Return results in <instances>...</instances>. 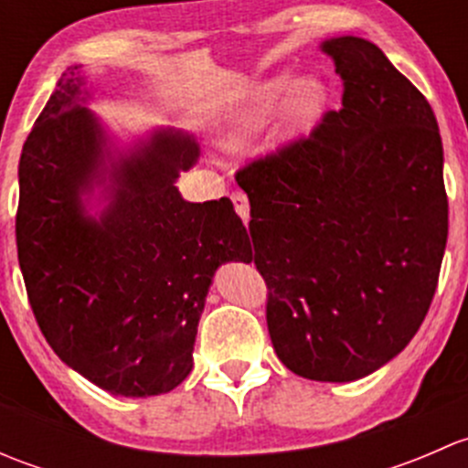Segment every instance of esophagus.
<instances>
[{"instance_id":"obj_1","label":"esophagus","mask_w":468,"mask_h":468,"mask_svg":"<svg viewBox=\"0 0 468 468\" xmlns=\"http://www.w3.org/2000/svg\"><path fill=\"white\" fill-rule=\"evenodd\" d=\"M230 199H233V204H235V212L242 217L244 224H249V199H247V195H242V192H233V195H230Z\"/></svg>"}]
</instances>
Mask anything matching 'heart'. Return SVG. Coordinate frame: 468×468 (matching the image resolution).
<instances>
[{
  "mask_svg": "<svg viewBox=\"0 0 468 468\" xmlns=\"http://www.w3.org/2000/svg\"><path fill=\"white\" fill-rule=\"evenodd\" d=\"M324 106L325 88L317 79L294 81L292 74H278V77L269 79V81L251 90L242 111L226 133V146H238L247 138H251L278 108H281L282 115V135L299 138L317 124Z\"/></svg>",
  "mask_w": 468,
  "mask_h": 468,
  "instance_id": "obj_1",
  "label": "heart"
}]
</instances>
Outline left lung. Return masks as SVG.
Wrapping results in <instances>:
<instances>
[{"label": "left lung", "mask_w": 468, "mask_h": 468, "mask_svg": "<svg viewBox=\"0 0 468 468\" xmlns=\"http://www.w3.org/2000/svg\"><path fill=\"white\" fill-rule=\"evenodd\" d=\"M342 111L239 169L273 351L296 376L351 382L426 319L448 238L441 135L428 99L374 42L330 37Z\"/></svg>", "instance_id": "1"}]
</instances>
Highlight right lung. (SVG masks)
I'll list each match as a JSON object with an SVG mask.
<instances>
[{"mask_svg": "<svg viewBox=\"0 0 468 468\" xmlns=\"http://www.w3.org/2000/svg\"><path fill=\"white\" fill-rule=\"evenodd\" d=\"M69 68L20 155L17 261L42 335L74 371L115 396H158L192 371L217 267L251 261L230 199L190 204L174 186L199 160L183 131L112 151ZM107 206L87 212L93 187Z\"/></svg>", "mask_w": 468, "mask_h": 468, "instance_id": "obj_1", "label": "right lung"}]
</instances>
